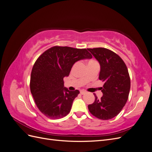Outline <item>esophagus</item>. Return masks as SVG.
Returning a JSON list of instances; mask_svg holds the SVG:
<instances>
[{
    "label": "esophagus",
    "mask_w": 152,
    "mask_h": 152,
    "mask_svg": "<svg viewBox=\"0 0 152 152\" xmlns=\"http://www.w3.org/2000/svg\"><path fill=\"white\" fill-rule=\"evenodd\" d=\"M80 94H81L83 95V94H85L86 93V91H82H82H80Z\"/></svg>",
    "instance_id": "34e87169"
}]
</instances>
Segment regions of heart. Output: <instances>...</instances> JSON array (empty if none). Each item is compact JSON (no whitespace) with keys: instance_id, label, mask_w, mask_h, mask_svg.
<instances>
[{"instance_id":"heart-1","label":"heart","mask_w":152,"mask_h":152,"mask_svg":"<svg viewBox=\"0 0 152 152\" xmlns=\"http://www.w3.org/2000/svg\"><path fill=\"white\" fill-rule=\"evenodd\" d=\"M93 62H96V61H94V60H91V61H89L88 63H93Z\"/></svg>"}]
</instances>
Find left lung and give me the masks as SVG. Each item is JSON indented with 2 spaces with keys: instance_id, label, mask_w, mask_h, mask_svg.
Masks as SVG:
<instances>
[{
  "instance_id": "obj_1",
  "label": "left lung",
  "mask_w": 152,
  "mask_h": 152,
  "mask_svg": "<svg viewBox=\"0 0 152 152\" xmlns=\"http://www.w3.org/2000/svg\"><path fill=\"white\" fill-rule=\"evenodd\" d=\"M100 65L99 79L104 84L103 96L88 105L92 115L102 120H109L121 112L129 94L131 81L127 68L121 58L108 49H87Z\"/></svg>"
}]
</instances>
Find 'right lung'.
Segmentation results:
<instances>
[{
	"instance_id": "add662e5",
	"label": "right lung",
	"mask_w": 152,
	"mask_h": 152,
	"mask_svg": "<svg viewBox=\"0 0 152 152\" xmlns=\"http://www.w3.org/2000/svg\"><path fill=\"white\" fill-rule=\"evenodd\" d=\"M91 58L92 55L86 49L54 46L37 59L31 73L30 91L44 115L58 119L70 112L79 91H69L64 87L63 79L70 74L75 63Z\"/></svg>"
}]
</instances>
